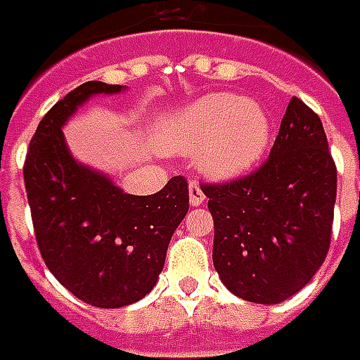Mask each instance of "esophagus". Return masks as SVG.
<instances>
[{
	"label": "esophagus",
	"instance_id": "obj_1",
	"mask_svg": "<svg viewBox=\"0 0 360 360\" xmlns=\"http://www.w3.org/2000/svg\"><path fill=\"white\" fill-rule=\"evenodd\" d=\"M188 196H190V206H200L206 200V194H204V190L200 188V184L196 182V180H192L190 182V186H188Z\"/></svg>",
	"mask_w": 360,
	"mask_h": 360
}]
</instances>
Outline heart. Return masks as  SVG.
Masks as SVG:
<instances>
[{
	"label": "heart",
	"mask_w": 360,
	"mask_h": 360,
	"mask_svg": "<svg viewBox=\"0 0 360 360\" xmlns=\"http://www.w3.org/2000/svg\"><path fill=\"white\" fill-rule=\"evenodd\" d=\"M156 136L168 152H200L202 172L210 178L232 180L250 172L269 152L272 120L255 100L218 91L164 116Z\"/></svg>",
	"instance_id": "b5f03b06"
}]
</instances>
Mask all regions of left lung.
Listing matches in <instances>:
<instances>
[{"label":"left lung","instance_id":"1","mask_svg":"<svg viewBox=\"0 0 360 360\" xmlns=\"http://www.w3.org/2000/svg\"><path fill=\"white\" fill-rule=\"evenodd\" d=\"M202 190L214 218V269L232 295L278 304L323 266L337 168L323 122L298 98L288 102L269 160L256 172Z\"/></svg>","mask_w":360,"mask_h":360}]
</instances>
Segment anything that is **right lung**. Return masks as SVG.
Instances as JSON below:
<instances>
[{"label": "right lung", "mask_w": 360, "mask_h": 360, "mask_svg": "<svg viewBox=\"0 0 360 360\" xmlns=\"http://www.w3.org/2000/svg\"><path fill=\"white\" fill-rule=\"evenodd\" d=\"M124 86L86 82L39 122L23 166L35 240L51 274L79 300L120 309L158 283L174 230L188 212V182L174 176L156 194L134 196L77 162L63 124L98 94Z\"/></svg>", "instance_id": "1"}]
</instances>
